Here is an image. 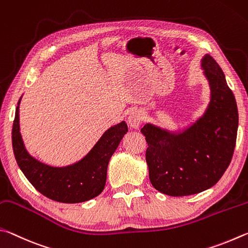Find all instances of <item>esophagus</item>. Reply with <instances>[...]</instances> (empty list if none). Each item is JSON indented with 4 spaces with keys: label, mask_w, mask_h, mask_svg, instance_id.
I'll return each mask as SVG.
<instances>
[{
    "label": "esophagus",
    "mask_w": 248,
    "mask_h": 248,
    "mask_svg": "<svg viewBox=\"0 0 248 248\" xmlns=\"http://www.w3.org/2000/svg\"><path fill=\"white\" fill-rule=\"evenodd\" d=\"M142 122V113L140 110H135L129 113L127 123L132 128H138Z\"/></svg>",
    "instance_id": "1"
}]
</instances>
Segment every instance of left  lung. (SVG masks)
<instances>
[{
    "label": "left lung",
    "instance_id": "obj_1",
    "mask_svg": "<svg viewBox=\"0 0 248 248\" xmlns=\"http://www.w3.org/2000/svg\"><path fill=\"white\" fill-rule=\"evenodd\" d=\"M211 100L203 117L187 131L172 135L153 125L141 128L148 148L146 161L154 187L170 196L201 193L218 182L231 162L236 144L235 97L219 64L202 59Z\"/></svg>",
    "mask_w": 248,
    "mask_h": 248
}]
</instances>
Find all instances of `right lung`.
Returning <instances> with one entry per match:
<instances>
[{
    "instance_id": "add662e5",
    "label": "right lung",
    "mask_w": 248,
    "mask_h": 248,
    "mask_svg": "<svg viewBox=\"0 0 248 248\" xmlns=\"http://www.w3.org/2000/svg\"><path fill=\"white\" fill-rule=\"evenodd\" d=\"M19 102L12 129V144L17 164L39 193L54 202L77 203L102 193L110 158L127 133L125 122L103 134L86 158L65 168H53L33 159L25 149L19 132Z\"/></svg>"
}]
</instances>
